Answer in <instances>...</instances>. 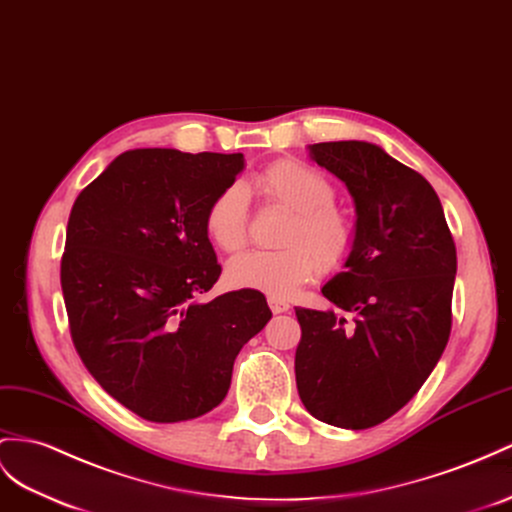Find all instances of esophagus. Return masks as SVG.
Segmentation results:
<instances>
[{
  "label": "esophagus",
  "mask_w": 512,
  "mask_h": 512,
  "mask_svg": "<svg viewBox=\"0 0 512 512\" xmlns=\"http://www.w3.org/2000/svg\"><path fill=\"white\" fill-rule=\"evenodd\" d=\"M268 305H270L272 313H285V311H290V303H285L283 298L268 296Z\"/></svg>",
  "instance_id": "1"
}]
</instances>
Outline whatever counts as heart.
<instances>
[{"label":"heart","instance_id":"obj_1","mask_svg":"<svg viewBox=\"0 0 512 512\" xmlns=\"http://www.w3.org/2000/svg\"><path fill=\"white\" fill-rule=\"evenodd\" d=\"M268 203L290 209L279 251H251L229 261L235 287L274 298L292 296L318 272L346 266L357 246V222L335 205V186L305 162L279 160L253 181ZM205 231L220 251L238 253L248 242V199L242 186L222 188L205 209Z\"/></svg>","mask_w":512,"mask_h":512}]
</instances>
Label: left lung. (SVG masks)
Listing matches in <instances>:
<instances>
[{
	"label": "left lung",
	"instance_id": "1",
	"mask_svg": "<svg viewBox=\"0 0 512 512\" xmlns=\"http://www.w3.org/2000/svg\"><path fill=\"white\" fill-rule=\"evenodd\" d=\"M309 151L355 199L357 246L322 287L342 313L296 307V387L320 422L363 430L398 413L441 359L456 246L437 192L381 147L342 140Z\"/></svg>",
	"mask_w": 512,
	"mask_h": 512
}]
</instances>
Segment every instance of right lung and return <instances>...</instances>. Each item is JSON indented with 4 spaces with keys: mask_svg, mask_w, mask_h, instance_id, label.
Instances as JSON below:
<instances>
[{
    "mask_svg": "<svg viewBox=\"0 0 512 512\" xmlns=\"http://www.w3.org/2000/svg\"><path fill=\"white\" fill-rule=\"evenodd\" d=\"M242 168V153L134 149L73 203L60 283L75 350L149 422L218 406L238 352L272 318L257 290L199 300L222 272L205 209Z\"/></svg>",
    "mask_w": 512,
    "mask_h": 512,
    "instance_id": "obj_1",
    "label": "right lung"
}]
</instances>
